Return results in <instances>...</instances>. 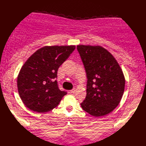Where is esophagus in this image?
<instances>
[{"instance_id": "1", "label": "esophagus", "mask_w": 146, "mask_h": 146, "mask_svg": "<svg viewBox=\"0 0 146 146\" xmlns=\"http://www.w3.org/2000/svg\"><path fill=\"white\" fill-rule=\"evenodd\" d=\"M75 91H76V90H75V88H73V89H72V90H71V93L74 94L75 92Z\"/></svg>"}]
</instances>
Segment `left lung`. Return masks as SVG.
<instances>
[{
	"label": "left lung",
	"instance_id": "obj_1",
	"mask_svg": "<svg viewBox=\"0 0 146 146\" xmlns=\"http://www.w3.org/2000/svg\"><path fill=\"white\" fill-rule=\"evenodd\" d=\"M77 49L88 79L86 97L81 106L94 117L106 115L122 98L125 84L122 70L114 56L100 46L79 45Z\"/></svg>",
	"mask_w": 146,
	"mask_h": 146
}]
</instances>
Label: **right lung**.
Returning <instances> with one entry per match:
<instances>
[{
	"instance_id": "1",
	"label": "right lung",
	"mask_w": 146,
	"mask_h": 146,
	"mask_svg": "<svg viewBox=\"0 0 146 146\" xmlns=\"http://www.w3.org/2000/svg\"><path fill=\"white\" fill-rule=\"evenodd\" d=\"M75 49V46H44L25 62L18 75L17 88L27 108L45 112L58 106L67 92L59 89L57 71Z\"/></svg>"
}]
</instances>
